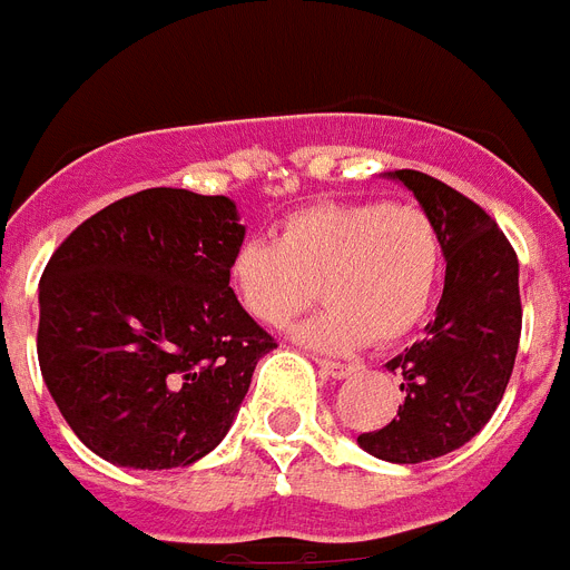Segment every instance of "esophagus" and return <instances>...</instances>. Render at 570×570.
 <instances>
[{
  "label": "esophagus",
  "mask_w": 570,
  "mask_h": 570,
  "mask_svg": "<svg viewBox=\"0 0 570 570\" xmlns=\"http://www.w3.org/2000/svg\"><path fill=\"white\" fill-rule=\"evenodd\" d=\"M317 364H321L323 373H330V376H335V380H347V376H353V373L358 371V364L332 362V358H317Z\"/></svg>",
  "instance_id": "34e87169"
}]
</instances>
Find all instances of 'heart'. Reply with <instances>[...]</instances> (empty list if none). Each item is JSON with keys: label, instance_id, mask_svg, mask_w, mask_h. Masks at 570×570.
Segmentation results:
<instances>
[{"label": "heart", "instance_id": "obj_1", "mask_svg": "<svg viewBox=\"0 0 570 570\" xmlns=\"http://www.w3.org/2000/svg\"><path fill=\"white\" fill-rule=\"evenodd\" d=\"M441 276L439 223L417 203H321L291 214L276 244L244 238L229 258L232 294L264 326H285L321 291L330 308L297 338L332 353L406 338L430 314Z\"/></svg>", "mask_w": 570, "mask_h": 570}]
</instances>
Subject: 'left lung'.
Segmentation results:
<instances>
[{
    "label": "left lung",
    "instance_id": "obj_1",
    "mask_svg": "<svg viewBox=\"0 0 570 570\" xmlns=\"http://www.w3.org/2000/svg\"><path fill=\"white\" fill-rule=\"evenodd\" d=\"M389 176L439 223L448 271L435 321L385 364L403 376L397 417L362 432L358 448L394 465H417L471 441L503 400L521 341L518 256L465 194L417 170Z\"/></svg>",
    "mask_w": 570,
    "mask_h": 570
}]
</instances>
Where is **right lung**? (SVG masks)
I'll return each instance as SVG.
<instances>
[{
  "label": "right lung",
  "mask_w": 570,
  "mask_h": 570,
  "mask_svg": "<svg viewBox=\"0 0 570 570\" xmlns=\"http://www.w3.org/2000/svg\"><path fill=\"white\" fill-rule=\"evenodd\" d=\"M238 220L229 197L149 188L88 217L49 258L40 373L105 462L188 468L229 432L276 347L229 288Z\"/></svg>",
  "instance_id": "1"
}]
</instances>
